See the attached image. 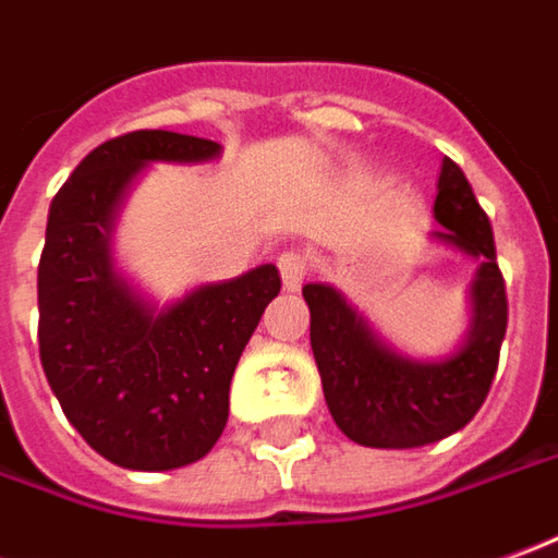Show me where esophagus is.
Listing matches in <instances>:
<instances>
[{"instance_id": "34e87169", "label": "esophagus", "mask_w": 558, "mask_h": 558, "mask_svg": "<svg viewBox=\"0 0 558 558\" xmlns=\"http://www.w3.org/2000/svg\"><path fill=\"white\" fill-rule=\"evenodd\" d=\"M276 267H279L282 286L288 291H298L303 286V279H306V270H310V264H306V257L301 252H282L279 260H276Z\"/></svg>"}]
</instances>
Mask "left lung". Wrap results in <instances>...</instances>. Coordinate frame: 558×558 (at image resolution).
I'll list each match as a JSON object with an SVG mask.
<instances>
[{"label": "left lung", "mask_w": 558, "mask_h": 558, "mask_svg": "<svg viewBox=\"0 0 558 558\" xmlns=\"http://www.w3.org/2000/svg\"><path fill=\"white\" fill-rule=\"evenodd\" d=\"M434 218L447 242L477 260L471 282V328L464 343L437 361L395 352L337 288L310 282V343L325 401L337 428L361 447L410 449L464 428L489 395L507 330L505 276L495 260V236L459 163L444 157Z\"/></svg>", "instance_id": "left-lung-1"}]
</instances>
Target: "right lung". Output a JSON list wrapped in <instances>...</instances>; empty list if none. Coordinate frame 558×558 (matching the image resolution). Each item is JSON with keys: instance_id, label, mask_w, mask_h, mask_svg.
Returning <instances> with one entry per match:
<instances>
[{"instance_id": "right-lung-1", "label": "right lung", "mask_w": 558, "mask_h": 558, "mask_svg": "<svg viewBox=\"0 0 558 558\" xmlns=\"http://www.w3.org/2000/svg\"><path fill=\"white\" fill-rule=\"evenodd\" d=\"M213 140L136 130L102 142L57 191L38 260V355L75 432L130 471L203 459L228 425L230 379L282 279L260 264L157 310L111 260V228L148 163H206Z\"/></svg>"}]
</instances>
